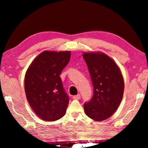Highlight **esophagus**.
<instances>
[{
	"label": "esophagus",
	"mask_w": 148,
	"mask_h": 148,
	"mask_svg": "<svg viewBox=\"0 0 148 148\" xmlns=\"http://www.w3.org/2000/svg\"><path fill=\"white\" fill-rule=\"evenodd\" d=\"M80 98H81V95H80V94H77L76 95H74V96L73 97L74 99H80Z\"/></svg>",
	"instance_id": "34e87169"
}]
</instances>
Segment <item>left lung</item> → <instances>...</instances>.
<instances>
[{"mask_svg":"<svg viewBox=\"0 0 148 148\" xmlns=\"http://www.w3.org/2000/svg\"><path fill=\"white\" fill-rule=\"evenodd\" d=\"M93 86V95L84 104L85 113L95 121L112 116L119 106L124 91L122 74L116 62L103 53H84Z\"/></svg>","mask_w":148,"mask_h":148,"instance_id":"8db88e82","label":"left lung"}]
</instances>
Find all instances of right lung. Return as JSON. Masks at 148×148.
Segmentation results:
<instances>
[{
	"mask_svg": "<svg viewBox=\"0 0 148 148\" xmlns=\"http://www.w3.org/2000/svg\"><path fill=\"white\" fill-rule=\"evenodd\" d=\"M71 52L45 51L27 69L25 91L31 108L40 118L53 121L65 114L69 100L60 74L68 64Z\"/></svg>",
	"mask_w": 148,
	"mask_h": 148,
	"instance_id": "right-lung-1",
	"label": "right lung"
}]
</instances>
